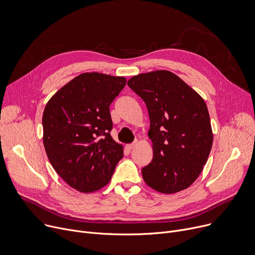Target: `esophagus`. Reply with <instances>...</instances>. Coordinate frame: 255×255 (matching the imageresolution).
<instances>
[{"label":"esophagus","mask_w":255,"mask_h":255,"mask_svg":"<svg viewBox=\"0 0 255 255\" xmlns=\"http://www.w3.org/2000/svg\"><path fill=\"white\" fill-rule=\"evenodd\" d=\"M136 145H137V141H134L133 143H131V144H128V145H127V148L131 150V149H133V148H134Z\"/></svg>","instance_id":"obj_1"}]
</instances>
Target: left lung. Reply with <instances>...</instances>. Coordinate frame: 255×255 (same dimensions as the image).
I'll list each match as a JSON object with an SVG mask.
<instances>
[{
  "label": "left lung",
  "instance_id": "obj_1",
  "mask_svg": "<svg viewBox=\"0 0 255 255\" xmlns=\"http://www.w3.org/2000/svg\"><path fill=\"white\" fill-rule=\"evenodd\" d=\"M128 86L146 105L153 157L142 172L153 190L172 194L188 188L210 155L214 134L203 99L168 70L141 73Z\"/></svg>",
  "mask_w": 255,
  "mask_h": 255
}]
</instances>
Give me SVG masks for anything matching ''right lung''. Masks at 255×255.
I'll use <instances>...</instances> for the list:
<instances>
[{"instance_id": "add662e5", "label": "right lung", "mask_w": 255, "mask_h": 255, "mask_svg": "<svg viewBox=\"0 0 255 255\" xmlns=\"http://www.w3.org/2000/svg\"><path fill=\"white\" fill-rule=\"evenodd\" d=\"M125 85V77L86 72L65 84L45 105V152L58 175L77 191L105 187L123 157V145L110 134V105Z\"/></svg>"}]
</instances>
